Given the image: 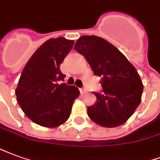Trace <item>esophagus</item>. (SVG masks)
Wrapping results in <instances>:
<instances>
[{"mask_svg":"<svg viewBox=\"0 0 160 160\" xmlns=\"http://www.w3.org/2000/svg\"><path fill=\"white\" fill-rule=\"evenodd\" d=\"M80 92H81L82 94H86L87 90H86L85 88H80Z\"/></svg>","mask_w":160,"mask_h":160,"instance_id":"34e87169","label":"esophagus"}]
</instances>
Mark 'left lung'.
Masks as SVG:
<instances>
[{"instance_id":"left-lung-1","label":"left lung","mask_w":160,"mask_h":160,"mask_svg":"<svg viewBox=\"0 0 160 160\" xmlns=\"http://www.w3.org/2000/svg\"><path fill=\"white\" fill-rule=\"evenodd\" d=\"M75 49L84 56L94 75L101 78L104 91L94 92L97 101L88 107V117L107 128L125 123L142 101L143 84L136 69L116 47L101 37H79Z\"/></svg>"}]
</instances>
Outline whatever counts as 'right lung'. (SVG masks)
Segmentation results:
<instances>
[{
	"mask_svg": "<svg viewBox=\"0 0 160 160\" xmlns=\"http://www.w3.org/2000/svg\"><path fill=\"white\" fill-rule=\"evenodd\" d=\"M73 40L51 38L33 53L24 66L15 90L17 101L34 123L47 128L68 119L80 91L75 86L57 83L66 75L59 66L72 50Z\"/></svg>",
	"mask_w": 160,
	"mask_h": 160,
	"instance_id": "add662e5",
	"label": "right lung"
}]
</instances>
